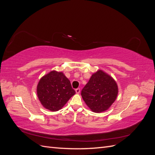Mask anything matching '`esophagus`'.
<instances>
[{
  "mask_svg": "<svg viewBox=\"0 0 155 155\" xmlns=\"http://www.w3.org/2000/svg\"><path fill=\"white\" fill-rule=\"evenodd\" d=\"M76 92L77 94H79V92H80V88H76Z\"/></svg>",
  "mask_w": 155,
  "mask_h": 155,
  "instance_id": "34e87169",
  "label": "esophagus"
}]
</instances>
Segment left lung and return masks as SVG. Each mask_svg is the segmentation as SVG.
<instances>
[{
	"mask_svg": "<svg viewBox=\"0 0 155 155\" xmlns=\"http://www.w3.org/2000/svg\"><path fill=\"white\" fill-rule=\"evenodd\" d=\"M118 87L114 79L101 70L94 73L81 91V96L92 112L108 110L115 101Z\"/></svg>",
	"mask_w": 155,
	"mask_h": 155,
	"instance_id": "1",
	"label": "left lung"
}]
</instances>
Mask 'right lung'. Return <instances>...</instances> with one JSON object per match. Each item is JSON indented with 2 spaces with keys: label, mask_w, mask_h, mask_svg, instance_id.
<instances>
[{
  "label": "right lung",
  "mask_w": 155,
  "mask_h": 155,
  "mask_svg": "<svg viewBox=\"0 0 155 155\" xmlns=\"http://www.w3.org/2000/svg\"><path fill=\"white\" fill-rule=\"evenodd\" d=\"M37 94L41 105L55 112L61 109L76 92L62 72L52 70L41 78L37 86Z\"/></svg>",
  "instance_id": "right-lung-1"
}]
</instances>
